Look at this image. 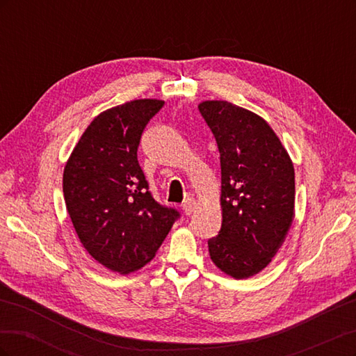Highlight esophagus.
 Listing matches in <instances>:
<instances>
[{"instance_id":"34e87169","label":"esophagus","mask_w":356,"mask_h":356,"mask_svg":"<svg viewBox=\"0 0 356 356\" xmlns=\"http://www.w3.org/2000/svg\"><path fill=\"white\" fill-rule=\"evenodd\" d=\"M181 208H182V211H184L186 215H191L193 211H195V208H196V200L193 197H187L184 202H182Z\"/></svg>"}]
</instances>
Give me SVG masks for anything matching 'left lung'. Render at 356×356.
Listing matches in <instances>:
<instances>
[{
    "instance_id": "obj_1",
    "label": "left lung",
    "mask_w": 356,
    "mask_h": 356,
    "mask_svg": "<svg viewBox=\"0 0 356 356\" xmlns=\"http://www.w3.org/2000/svg\"><path fill=\"white\" fill-rule=\"evenodd\" d=\"M199 110L221 161V230L208 241L212 263L234 279L266 268L296 215V174L286 148L263 117L227 101Z\"/></svg>"
}]
</instances>
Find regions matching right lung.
<instances>
[{
  "instance_id": "add662e5",
  "label": "right lung",
  "mask_w": 356,
  "mask_h": 356,
  "mask_svg": "<svg viewBox=\"0 0 356 356\" xmlns=\"http://www.w3.org/2000/svg\"><path fill=\"white\" fill-rule=\"evenodd\" d=\"M160 99H135L96 115L63 169V197L84 250L129 275L154 258L178 212L152 197L138 145Z\"/></svg>"
}]
</instances>
